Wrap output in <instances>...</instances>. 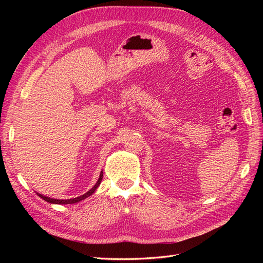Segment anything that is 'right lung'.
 Masks as SVG:
<instances>
[{
    "mask_svg": "<svg viewBox=\"0 0 263 263\" xmlns=\"http://www.w3.org/2000/svg\"><path fill=\"white\" fill-rule=\"evenodd\" d=\"M102 179H103V171H101L100 178H99L98 182L95 183V185H94L90 191H87L86 193H84V194L81 195V196H78V197H74V198H69V200H57V198H51V197L45 196V195L39 194V193H37V194H38V196H41L44 201L48 202V203H50V204H74V203H78V202H80V201L84 200V198H86V197L91 196V195L95 192V191H97V189L100 186L101 182H102Z\"/></svg>",
    "mask_w": 263,
    "mask_h": 263,
    "instance_id": "obj_1",
    "label": "right lung"
}]
</instances>
